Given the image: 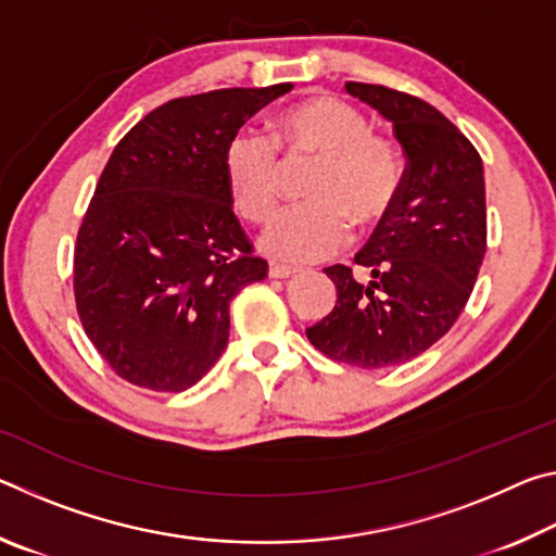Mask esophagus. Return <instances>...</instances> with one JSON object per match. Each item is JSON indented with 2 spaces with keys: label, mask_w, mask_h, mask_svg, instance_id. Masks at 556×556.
Returning <instances> with one entry per match:
<instances>
[{
  "label": "esophagus",
  "mask_w": 556,
  "mask_h": 556,
  "mask_svg": "<svg viewBox=\"0 0 556 556\" xmlns=\"http://www.w3.org/2000/svg\"><path fill=\"white\" fill-rule=\"evenodd\" d=\"M294 275H296L294 267L269 265V279H289V277H294Z\"/></svg>",
  "instance_id": "obj_1"
}]
</instances>
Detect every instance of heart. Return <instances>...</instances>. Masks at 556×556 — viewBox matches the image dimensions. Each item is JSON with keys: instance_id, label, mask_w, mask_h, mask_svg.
<instances>
[{"instance_id": "b5f03b06", "label": "heart", "mask_w": 556, "mask_h": 556, "mask_svg": "<svg viewBox=\"0 0 556 556\" xmlns=\"http://www.w3.org/2000/svg\"><path fill=\"white\" fill-rule=\"evenodd\" d=\"M267 139L235 135L223 156L225 184L242 218L265 223L277 211L281 163L316 159L306 178L308 203L285 211L260 235L265 255L291 265L336 255L351 238V225L375 230L397 208L404 168L397 147L370 131L351 102L318 96L279 112ZM278 151L275 153L274 149Z\"/></svg>"}]
</instances>
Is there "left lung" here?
I'll return each instance as SVG.
<instances>
[{
    "label": "left lung",
    "mask_w": 556,
    "mask_h": 556,
    "mask_svg": "<svg viewBox=\"0 0 556 556\" xmlns=\"http://www.w3.org/2000/svg\"><path fill=\"white\" fill-rule=\"evenodd\" d=\"M345 92L392 122L407 168L397 208L355 255L370 281L326 267L336 306L306 336L333 361L378 370L425 353L464 312L485 257V178L473 144L429 102L368 83Z\"/></svg>",
    "instance_id": "1"
}]
</instances>
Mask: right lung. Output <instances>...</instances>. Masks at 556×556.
<instances>
[{
  "mask_svg": "<svg viewBox=\"0 0 556 556\" xmlns=\"http://www.w3.org/2000/svg\"><path fill=\"white\" fill-rule=\"evenodd\" d=\"M291 90L228 88L178 98L112 152L75 244L73 287L92 345L119 378L184 392L228 345L230 301L267 277L225 184V147Z\"/></svg>",
  "mask_w": 556,
  "mask_h": 556,
  "instance_id": "add662e5",
  "label": "right lung"
}]
</instances>
